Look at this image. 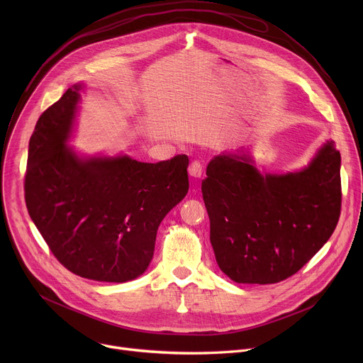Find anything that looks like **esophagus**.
Masks as SVG:
<instances>
[{
    "instance_id": "esophagus-1",
    "label": "esophagus",
    "mask_w": 363,
    "mask_h": 363,
    "mask_svg": "<svg viewBox=\"0 0 363 363\" xmlns=\"http://www.w3.org/2000/svg\"><path fill=\"white\" fill-rule=\"evenodd\" d=\"M188 174H189V177L194 178V179H200L201 175H203V166H201V163L194 160L188 167Z\"/></svg>"
}]
</instances>
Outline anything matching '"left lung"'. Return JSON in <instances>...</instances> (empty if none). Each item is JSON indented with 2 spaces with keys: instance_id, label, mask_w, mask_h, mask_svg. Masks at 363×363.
Segmentation results:
<instances>
[{
  "instance_id": "obj_1",
  "label": "left lung",
  "mask_w": 363,
  "mask_h": 363,
  "mask_svg": "<svg viewBox=\"0 0 363 363\" xmlns=\"http://www.w3.org/2000/svg\"><path fill=\"white\" fill-rule=\"evenodd\" d=\"M341 157L334 141L289 174H260L244 151L222 152L201 182L220 271L238 284L294 275L333 235L341 211Z\"/></svg>"
}]
</instances>
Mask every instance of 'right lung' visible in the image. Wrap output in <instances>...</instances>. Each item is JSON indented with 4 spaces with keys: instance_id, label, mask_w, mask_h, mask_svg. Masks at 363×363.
Returning <instances> with one entry per match:
<instances>
[{
    "instance_id": "right-lung-1",
    "label": "right lung",
    "mask_w": 363,
    "mask_h": 363,
    "mask_svg": "<svg viewBox=\"0 0 363 363\" xmlns=\"http://www.w3.org/2000/svg\"><path fill=\"white\" fill-rule=\"evenodd\" d=\"M81 89L69 88L36 122L26 207L65 268L94 281L126 282L147 271L160 222L188 193V157L143 163L126 155H76L67 141Z\"/></svg>"
}]
</instances>
